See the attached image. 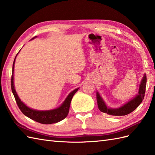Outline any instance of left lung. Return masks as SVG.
<instances>
[{
	"label": "left lung",
	"instance_id": "obj_1",
	"mask_svg": "<svg viewBox=\"0 0 155 155\" xmlns=\"http://www.w3.org/2000/svg\"><path fill=\"white\" fill-rule=\"evenodd\" d=\"M146 84L147 76L146 74L144 73L139 84L138 94L136 96H134L132 99L129 100L126 103L123 104L122 106L118 108H110L108 107L100 93L97 91L96 97L98 109L104 113L113 115V116H124V115H127L132 113L133 110H135L139 106L144 99V93H145L146 90Z\"/></svg>",
	"mask_w": 155,
	"mask_h": 155
}]
</instances>
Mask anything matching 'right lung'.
<instances>
[{
    "label": "right lung",
    "mask_w": 155,
    "mask_h": 155,
    "mask_svg": "<svg viewBox=\"0 0 155 155\" xmlns=\"http://www.w3.org/2000/svg\"><path fill=\"white\" fill-rule=\"evenodd\" d=\"M37 38V37H35L32 38L31 40H33L34 38ZM20 52V51H19ZM16 55L15 58L13 62L12 65V78H11V88L13 95L15 98V100L16 103L18 104V107H19L20 110H21L22 113L24 114L25 116L30 118L31 119L35 121H37L38 123H40L41 124H51L56 123H58V122L63 120L64 118L67 117L69 111V108H70L71 102L72 98V97L74 94L77 93V91L79 89V88H77L74 89V91H71L70 93L68 94L67 98L63 101L60 106L58 107L53 108V109L51 110H36L31 108L27 106L19 98L18 95L16 93L15 90V87L14 84V68H15V63L16 58L17 57L18 54Z\"/></svg>",
    "instance_id": "add662e5"
}]
</instances>
